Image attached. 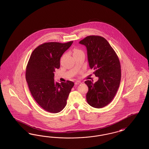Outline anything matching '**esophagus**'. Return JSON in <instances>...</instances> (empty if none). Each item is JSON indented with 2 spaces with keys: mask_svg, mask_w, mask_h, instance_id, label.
<instances>
[{
  "mask_svg": "<svg viewBox=\"0 0 149 149\" xmlns=\"http://www.w3.org/2000/svg\"><path fill=\"white\" fill-rule=\"evenodd\" d=\"M81 82L80 81H75V85H79V84H81Z\"/></svg>",
  "mask_w": 149,
  "mask_h": 149,
  "instance_id": "obj_1",
  "label": "esophagus"
}]
</instances>
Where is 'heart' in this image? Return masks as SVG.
Segmentation results:
<instances>
[{"label":"heart","mask_w":149,"mask_h":149,"mask_svg":"<svg viewBox=\"0 0 149 149\" xmlns=\"http://www.w3.org/2000/svg\"><path fill=\"white\" fill-rule=\"evenodd\" d=\"M80 53H84V52L80 50V49H74V50H72V54L73 56H75L77 54H80Z\"/></svg>","instance_id":"obj_1"}]
</instances>
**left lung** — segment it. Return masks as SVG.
<instances>
[{"instance_id":"8db88e82","label":"left lung","mask_w":149,"mask_h":149,"mask_svg":"<svg viewBox=\"0 0 149 149\" xmlns=\"http://www.w3.org/2000/svg\"><path fill=\"white\" fill-rule=\"evenodd\" d=\"M79 43L86 46L90 67L99 78L95 84L91 80L85 82L88 87L87 102L92 107L103 108L113 100L120 86L121 71L119 58L102 36H86Z\"/></svg>"}]
</instances>
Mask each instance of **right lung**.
<instances>
[{
    "label": "right lung",
    "instance_id": "1",
    "mask_svg": "<svg viewBox=\"0 0 149 149\" xmlns=\"http://www.w3.org/2000/svg\"><path fill=\"white\" fill-rule=\"evenodd\" d=\"M73 41L45 42L33 51L27 64L26 79L33 98L41 107L52 113L61 111L74 83L55 82L54 72L60 67V59Z\"/></svg>",
    "mask_w": 149,
    "mask_h": 149
}]
</instances>
